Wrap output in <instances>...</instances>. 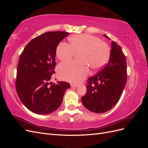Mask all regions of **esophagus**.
<instances>
[{
	"instance_id": "obj_1",
	"label": "esophagus",
	"mask_w": 148,
	"mask_h": 148,
	"mask_svg": "<svg viewBox=\"0 0 148 148\" xmlns=\"http://www.w3.org/2000/svg\"><path fill=\"white\" fill-rule=\"evenodd\" d=\"M78 84H71V88H76L78 87Z\"/></svg>"
}]
</instances>
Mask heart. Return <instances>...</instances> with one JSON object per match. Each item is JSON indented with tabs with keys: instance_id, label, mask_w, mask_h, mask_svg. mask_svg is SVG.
I'll use <instances>...</instances> for the list:
<instances>
[{
	"instance_id": "heart-1",
	"label": "heart",
	"mask_w": 148,
	"mask_h": 148,
	"mask_svg": "<svg viewBox=\"0 0 148 148\" xmlns=\"http://www.w3.org/2000/svg\"><path fill=\"white\" fill-rule=\"evenodd\" d=\"M70 46L60 42L57 47L56 55L60 60L68 61L75 53H79V62H65L57 69L59 77L63 80L78 83L86 77L89 66L94 70L104 67L110 57V49L100 39L88 34L75 35L69 39Z\"/></svg>"
}]
</instances>
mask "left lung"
Listing matches in <instances>:
<instances>
[{
    "mask_svg": "<svg viewBox=\"0 0 148 148\" xmlns=\"http://www.w3.org/2000/svg\"><path fill=\"white\" fill-rule=\"evenodd\" d=\"M111 49L108 64L88 79L86 93L82 97L84 107L95 113H104L112 108L119 101L127 84L126 57L122 47L112 41Z\"/></svg>",
    "mask_w": 148,
    "mask_h": 148,
    "instance_id": "obj_1",
    "label": "left lung"
}]
</instances>
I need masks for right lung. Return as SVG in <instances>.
<instances>
[{"mask_svg": "<svg viewBox=\"0 0 148 148\" xmlns=\"http://www.w3.org/2000/svg\"><path fill=\"white\" fill-rule=\"evenodd\" d=\"M70 33L50 31L34 38L26 46L17 66L16 90L23 104L33 113L51 114L61 106L69 83L50 82L54 73L56 49Z\"/></svg>", "mask_w": 148, "mask_h": 148, "instance_id": "1", "label": "right lung"}]
</instances>
